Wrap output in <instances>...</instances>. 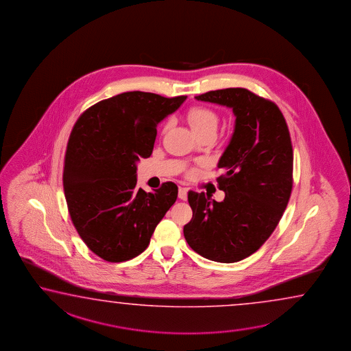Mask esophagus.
<instances>
[{
    "label": "esophagus",
    "mask_w": 351,
    "mask_h": 351,
    "mask_svg": "<svg viewBox=\"0 0 351 351\" xmlns=\"http://www.w3.org/2000/svg\"><path fill=\"white\" fill-rule=\"evenodd\" d=\"M179 199L180 200H187V189H185V187H180Z\"/></svg>",
    "instance_id": "34e87169"
}]
</instances>
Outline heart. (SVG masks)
I'll return each instance as SVG.
<instances>
[{
    "mask_svg": "<svg viewBox=\"0 0 351 351\" xmlns=\"http://www.w3.org/2000/svg\"><path fill=\"white\" fill-rule=\"evenodd\" d=\"M186 120L200 136L204 132H215L219 125V114L208 106H193L186 112Z\"/></svg>",
    "mask_w": 351,
    "mask_h": 351,
    "instance_id": "1",
    "label": "heart"
}]
</instances>
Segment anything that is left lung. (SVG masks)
Masks as SVG:
<instances>
[{"label": "left lung", "instance_id": "8db88e82", "mask_svg": "<svg viewBox=\"0 0 351 351\" xmlns=\"http://www.w3.org/2000/svg\"><path fill=\"white\" fill-rule=\"evenodd\" d=\"M196 100L232 108L235 130L217 167L221 202L189 191L191 221L184 235L193 251L217 263L252 255L270 237L293 190V145L285 117L270 100L246 88L208 91Z\"/></svg>", "mask_w": 351, "mask_h": 351}]
</instances>
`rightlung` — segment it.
I'll return each mask as SVG.
<instances>
[{
    "label": "right lung",
    "mask_w": 351,
    "mask_h": 351,
    "mask_svg": "<svg viewBox=\"0 0 351 351\" xmlns=\"http://www.w3.org/2000/svg\"><path fill=\"white\" fill-rule=\"evenodd\" d=\"M185 100L120 93L87 108L75 123L64 156V197L80 237L101 258H136L178 199L171 181L152 193L137 189L136 162L150 158L158 122Z\"/></svg>",
    "instance_id": "obj_1"
}]
</instances>
